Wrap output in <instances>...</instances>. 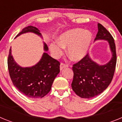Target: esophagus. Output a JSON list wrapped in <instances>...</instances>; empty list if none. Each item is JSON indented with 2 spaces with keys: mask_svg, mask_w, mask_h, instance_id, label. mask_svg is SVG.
Here are the masks:
<instances>
[{
  "mask_svg": "<svg viewBox=\"0 0 122 122\" xmlns=\"http://www.w3.org/2000/svg\"><path fill=\"white\" fill-rule=\"evenodd\" d=\"M68 66V65L64 64V63H60V70H62L63 68H67Z\"/></svg>",
  "mask_w": 122,
  "mask_h": 122,
  "instance_id": "esophagus-1",
  "label": "esophagus"
}]
</instances>
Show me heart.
<instances>
[{
	"label": "heart",
	"mask_w": 122,
	"mask_h": 122,
	"mask_svg": "<svg viewBox=\"0 0 122 122\" xmlns=\"http://www.w3.org/2000/svg\"><path fill=\"white\" fill-rule=\"evenodd\" d=\"M92 40V33L89 30L76 28L64 32L58 38V41L49 45L51 54L54 58L63 55L65 48H68L69 57L73 61H79L87 54Z\"/></svg>",
	"instance_id": "b5f03b06"
}]
</instances>
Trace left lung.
<instances>
[{
    "label": "left lung",
    "mask_w": 122,
    "mask_h": 122,
    "mask_svg": "<svg viewBox=\"0 0 122 122\" xmlns=\"http://www.w3.org/2000/svg\"><path fill=\"white\" fill-rule=\"evenodd\" d=\"M95 41H107L111 53L107 63L100 65L92 59L87 54L81 60L73 65L74 73L71 87L77 95L82 98H92L103 93L111 82L116 69V45L111 33L100 23Z\"/></svg>",
    "instance_id": "obj_1"
}]
</instances>
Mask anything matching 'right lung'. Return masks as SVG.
<instances>
[{"instance_id":"add662e5","label":"right lung","mask_w":122,"mask_h":122,"mask_svg":"<svg viewBox=\"0 0 122 122\" xmlns=\"http://www.w3.org/2000/svg\"><path fill=\"white\" fill-rule=\"evenodd\" d=\"M33 33L42 38L39 30L32 25L24 28L16 38L22 34ZM43 52L39 62L32 66L23 67L16 63L10 49L8 66L11 79L18 90L30 98H43L51 89L54 79L60 73V63L47 52L48 47L43 41Z\"/></svg>"}]
</instances>
